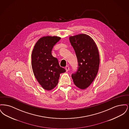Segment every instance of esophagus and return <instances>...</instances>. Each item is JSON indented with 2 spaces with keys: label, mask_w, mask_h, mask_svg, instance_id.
I'll return each instance as SVG.
<instances>
[{
  "label": "esophagus",
  "mask_w": 129,
  "mask_h": 129,
  "mask_svg": "<svg viewBox=\"0 0 129 129\" xmlns=\"http://www.w3.org/2000/svg\"><path fill=\"white\" fill-rule=\"evenodd\" d=\"M65 69H66V72H68V71H69V69H70L69 66H67L65 67Z\"/></svg>",
  "instance_id": "obj_1"
}]
</instances>
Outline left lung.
<instances>
[{
    "label": "left lung",
    "mask_w": 129,
    "mask_h": 129,
    "mask_svg": "<svg viewBox=\"0 0 129 129\" xmlns=\"http://www.w3.org/2000/svg\"><path fill=\"white\" fill-rule=\"evenodd\" d=\"M78 61L77 71L72 74L74 84L82 89L90 85L99 70L98 49L92 38L86 34H79L69 38Z\"/></svg>",
    "instance_id": "1"
}]
</instances>
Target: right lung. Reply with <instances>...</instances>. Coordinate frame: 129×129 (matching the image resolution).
Here are the masks:
<instances>
[{
    "label": "right lung",
    "mask_w": 129,
    "mask_h": 129,
    "mask_svg": "<svg viewBox=\"0 0 129 129\" xmlns=\"http://www.w3.org/2000/svg\"><path fill=\"white\" fill-rule=\"evenodd\" d=\"M60 40L56 36L41 38L35 44L32 53V67L39 84L50 90L58 83L60 74L66 70L59 66L58 60L52 55L54 46Z\"/></svg>",
    "instance_id": "obj_1"
}]
</instances>
